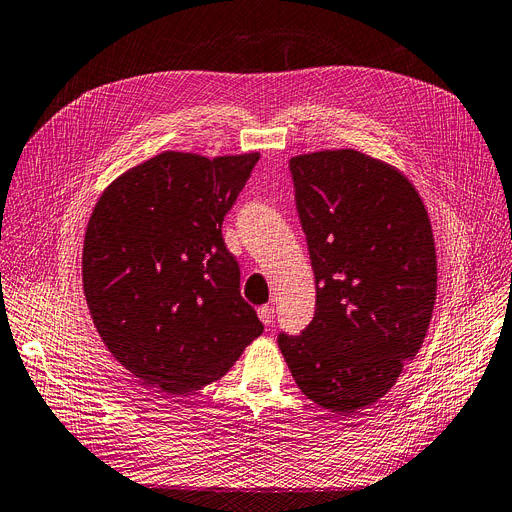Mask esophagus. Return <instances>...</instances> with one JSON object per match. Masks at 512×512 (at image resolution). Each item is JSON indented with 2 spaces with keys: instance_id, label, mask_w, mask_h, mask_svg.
<instances>
[{
  "instance_id": "34e87169",
  "label": "esophagus",
  "mask_w": 512,
  "mask_h": 512,
  "mask_svg": "<svg viewBox=\"0 0 512 512\" xmlns=\"http://www.w3.org/2000/svg\"><path fill=\"white\" fill-rule=\"evenodd\" d=\"M258 317H260V321L264 325L269 327L273 323V319H275V309H273V306H269V304H264V306H260V309H258Z\"/></svg>"
}]
</instances>
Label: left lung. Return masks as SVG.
Masks as SVG:
<instances>
[{
	"instance_id": "obj_1",
	"label": "left lung",
	"mask_w": 512,
	"mask_h": 512,
	"mask_svg": "<svg viewBox=\"0 0 512 512\" xmlns=\"http://www.w3.org/2000/svg\"><path fill=\"white\" fill-rule=\"evenodd\" d=\"M315 315L277 342L300 391L353 416L420 351L437 296L431 220L395 168L353 149L290 159Z\"/></svg>"
}]
</instances>
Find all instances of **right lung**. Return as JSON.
<instances>
[{
    "label": "right lung",
    "mask_w": 512,
    "mask_h": 512,
    "mask_svg": "<svg viewBox=\"0 0 512 512\" xmlns=\"http://www.w3.org/2000/svg\"><path fill=\"white\" fill-rule=\"evenodd\" d=\"M258 157L166 151L121 174L90 216L81 273L96 330L163 393L222 378L264 330L222 239Z\"/></svg>",
    "instance_id": "right-lung-1"
}]
</instances>
